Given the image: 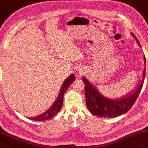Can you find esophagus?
Returning a JSON list of instances; mask_svg holds the SVG:
<instances>
[{
	"label": "esophagus",
	"instance_id": "obj_1",
	"mask_svg": "<svg viewBox=\"0 0 148 148\" xmlns=\"http://www.w3.org/2000/svg\"><path fill=\"white\" fill-rule=\"evenodd\" d=\"M85 73H86L85 71L82 70V69H81V70H79V74L81 75V76H83V75L85 74Z\"/></svg>",
	"mask_w": 148,
	"mask_h": 148
}]
</instances>
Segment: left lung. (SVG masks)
<instances>
[{
  "instance_id": "8db88e82",
  "label": "left lung",
  "mask_w": 148,
  "mask_h": 148,
  "mask_svg": "<svg viewBox=\"0 0 148 148\" xmlns=\"http://www.w3.org/2000/svg\"><path fill=\"white\" fill-rule=\"evenodd\" d=\"M138 45L141 47L137 38L133 33H131ZM144 62L146 65V58L144 56ZM146 74V68L143 71V81L136 91L133 93L127 95L117 100H112L106 98L100 94L99 91L93 86L85 77L83 78L84 83L86 107L92 114L104 118H114L125 114L129 111L134 104L139 94L142 89Z\"/></svg>"
}]
</instances>
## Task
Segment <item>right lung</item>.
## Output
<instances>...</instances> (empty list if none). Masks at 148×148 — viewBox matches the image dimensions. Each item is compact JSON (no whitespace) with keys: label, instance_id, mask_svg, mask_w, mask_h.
Masks as SVG:
<instances>
[{"label":"right lung","instance_id":"obj_1","mask_svg":"<svg viewBox=\"0 0 148 148\" xmlns=\"http://www.w3.org/2000/svg\"><path fill=\"white\" fill-rule=\"evenodd\" d=\"M75 80V76L74 74H72L71 76H69L67 79H66L64 83H63L62 86L61 87V90L60 91V93L58 97H57L56 101L52 105V106L50 108L48 111H46L43 114L35 116V117L32 118H29L30 119H32L34 121H46L47 119H49L52 118L53 116H55L57 113L60 111L61 109L63 102H64V95L65 93L66 90L68 89V88L70 86L71 84L73 83V81Z\"/></svg>","mask_w":148,"mask_h":148}]
</instances>
